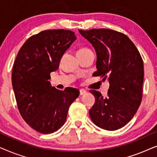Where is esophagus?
<instances>
[{
	"label": "esophagus",
	"mask_w": 157,
	"mask_h": 157,
	"mask_svg": "<svg viewBox=\"0 0 157 157\" xmlns=\"http://www.w3.org/2000/svg\"><path fill=\"white\" fill-rule=\"evenodd\" d=\"M86 93V91H85V90H83V89L80 90V95H83V94Z\"/></svg>",
	"instance_id": "esophagus-1"
}]
</instances>
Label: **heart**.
Wrapping results in <instances>:
<instances>
[{"label":"heart","mask_w":157,"mask_h":157,"mask_svg":"<svg viewBox=\"0 0 157 157\" xmlns=\"http://www.w3.org/2000/svg\"><path fill=\"white\" fill-rule=\"evenodd\" d=\"M89 51H92L91 49L89 48H82L81 49H79V50L78 51V52H77V53H86V52H89Z\"/></svg>","instance_id":"obj_1"}]
</instances>
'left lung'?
Returning a JSON list of instances; mask_svg holds the SVG:
<instances>
[{"mask_svg": "<svg viewBox=\"0 0 157 157\" xmlns=\"http://www.w3.org/2000/svg\"><path fill=\"white\" fill-rule=\"evenodd\" d=\"M95 48L97 59L95 76L108 79V95L90 90L95 103L89 110L98 127L114 131L131 121L142 99L143 60L138 49L125 34L107 29L78 30Z\"/></svg>", "mask_w": 157, "mask_h": 157, "instance_id": "8db88e82", "label": "left lung"}]
</instances>
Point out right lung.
Listing matches in <instances>:
<instances>
[{
  "label": "right lung",
  "mask_w": 157,
  "mask_h": 157,
  "mask_svg": "<svg viewBox=\"0 0 157 157\" xmlns=\"http://www.w3.org/2000/svg\"><path fill=\"white\" fill-rule=\"evenodd\" d=\"M76 39L75 33L64 29L46 30L27 39L13 63L12 84L21 117L34 130L51 134L65 123L71 104L79 91L52 88L51 72L59 66L66 51Z\"/></svg>",
  "instance_id": "obj_1"
}]
</instances>
